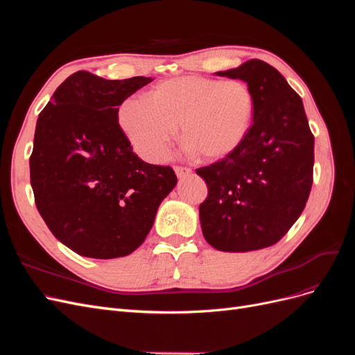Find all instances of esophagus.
<instances>
[{
	"label": "esophagus",
	"mask_w": 355,
	"mask_h": 355,
	"mask_svg": "<svg viewBox=\"0 0 355 355\" xmlns=\"http://www.w3.org/2000/svg\"><path fill=\"white\" fill-rule=\"evenodd\" d=\"M175 171H176V176L179 178V179H182V178H187L188 175H191V168L189 167H184V166H176L175 167Z\"/></svg>",
	"instance_id": "obj_1"
}]
</instances>
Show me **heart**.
I'll list each match as a JSON object with an SVG mask.
<instances>
[{"instance_id": "1", "label": "heart", "mask_w": 355, "mask_h": 355, "mask_svg": "<svg viewBox=\"0 0 355 355\" xmlns=\"http://www.w3.org/2000/svg\"><path fill=\"white\" fill-rule=\"evenodd\" d=\"M254 94L241 80L188 75L166 80L148 98H128L118 123L142 158L159 163L178 136L189 153L202 159H222L243 145L252 127Z\"/></svg>"}]
</instances>
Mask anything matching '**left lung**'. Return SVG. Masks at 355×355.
<instances>
[{
    "instance_id": "8db88e82",
    "label": "left lung",
    "mask_w": 355,
    "mask_h": 355,
    "mask_svg": "<svg viewBox=\"0 0 355 355\" xmlns=\"http://www.w3.org/2000/svg\"><path fill=\"white\" fill-rule=\"evenodd\" d=\"M216 75L250 85L254 114L237 151L197 168L209 188L200 204L202 235L222 252L265 249L280 241L305 209L314 136L300 96L266 62L252 59Z\"/></svg>"
}]
</instances>
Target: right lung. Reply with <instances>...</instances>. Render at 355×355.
Returning <instances> with one entry per match:
<instances>
[{
  "instance_id": "add662e5",
  "label": "right lung",
  "mask_w": 355,
  "mask_h": 355,
  "mask_svg": "<svg viewBox=\"0 0 355 355\" xmlns=\"http://www.w3.org/2000/svg\"><path fill=\"white\" fill-rule=\"evenodd\" d=\"M151 81L78 71L40 112L29 158L37 209L53 235L81 256L135 252L178 184L171 167L139 158L118 124V106Z\"/></svg>"
}]
</instances>
